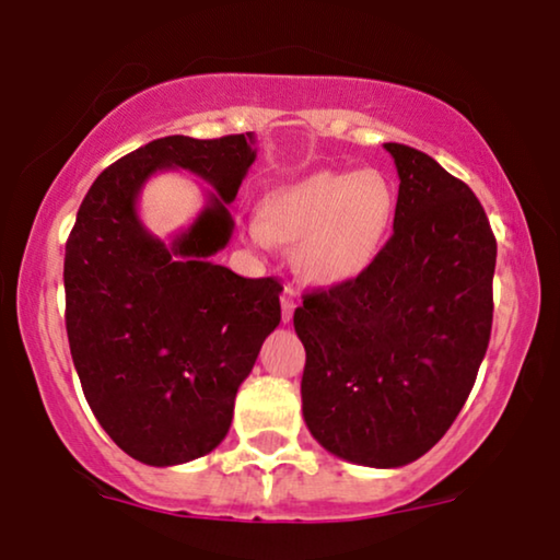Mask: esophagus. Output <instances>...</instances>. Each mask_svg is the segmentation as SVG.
I'll list each match as a JSON object with an SVG mask.
<instances>
[{
	"label": "esophagus",
	"instance_id": "obj_1",
	"mask_svg": "<svg viewBox=\"0 0 560 560\" xmlns=\"http://www.w3.org/2000/svg\"><path fill=\"white\" fill-rule=\"evenodd\" d=\"M294 307H296V292L292 287H284V292H281V320L284 323L292 320Z\"/></svg>",
	"mask_w": 560,
	"mask_h": 560
}]
</instances>
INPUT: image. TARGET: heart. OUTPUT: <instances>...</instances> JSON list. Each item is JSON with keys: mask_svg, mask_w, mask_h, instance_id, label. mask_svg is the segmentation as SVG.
<instances>
[{"mask_svg": "<svg viewBox=\"0 0 560 560\" xmlns=\"http://www.w3.org/2000/svg\"><path fill=\"white\" fill-rule=\"evenodd\" d=\"M395 214V194L377 170L323 173L271 190L260 219L247 222L253 245L294 243V268L304 281L338 287L377 258Z\"/></svg>", "mask_w": 560, "mask_h": 560, "instance_id": "1", "label": "heart"}]
</instances>
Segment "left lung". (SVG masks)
Listing matches in <instances>:
<instances>
[{
	"instance_id": "obj_1",
	"label": "left lung",
	"mask_w": 560,
	"mask_h": 560,
	"mask_svg": "<svg viewBox=\"0 0 560 560\" xmlns=\"http://www.w3.org/2000/svg\"><path fill=\"white\" fill-rule=\"evenodd\" d=\"M385 150L400 178L393 237L364 273L294 310L304 423L366 468L413 463L447 434L486 357L497 268L476 194L413 147Z\"/></svg>"
}]
</instances>
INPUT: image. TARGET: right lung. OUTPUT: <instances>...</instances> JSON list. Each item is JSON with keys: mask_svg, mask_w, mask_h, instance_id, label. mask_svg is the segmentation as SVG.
Returning <instances> with one entry per match:
<instances>
[{"mask_svg": "<svg viewBox=\"0 0 560 560\" xmlns=\"http://www.w3.org/2000/svg\"><path fill=\"white\" fill-rule=\"evenodd\" d=\"M256 137H165L105 167L84 196L63 258L67 336L92 413L126 455L154 468L228 436L235 395L281 320L273 276L245 279L211 256L232 237L228 203L256 162ZM218 190L165 246L136 214L158 168Z\"/></svg>", "mask_w": 560, "mask_h": 560, "instance_id": "add662e5", "label": "right lung"}]
</instances>
